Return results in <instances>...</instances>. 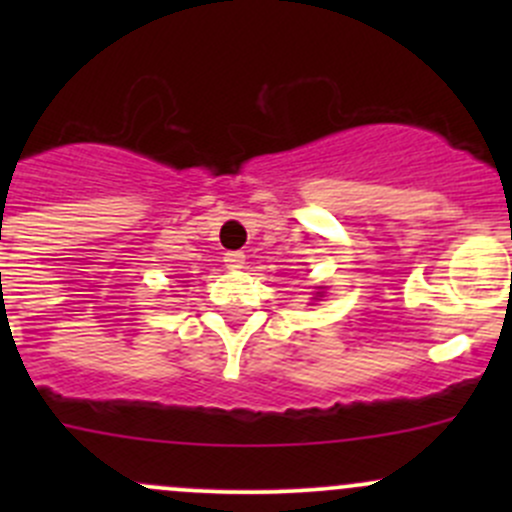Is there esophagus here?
I'll return each instance as SVG.
<instances>
[{"label": "esophagus", "instance_id": "esophagus-1", "mask_svg": "<svg viewBox=\"0 0 512 512\" xmlns=\"http://www.w3.org/2000/svg\"><path fill=\"white\" fill-rule=\"evenodd\" d=\"M225 265L230 267V270H242L245 255H242V252H225Z\"/></svg>", "mask_w": 512, "mask_h": 512}]
</instances>
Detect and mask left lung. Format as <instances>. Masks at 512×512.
<instances>
[{
  "label": "left lung",
  "instance_id": "obj_1",
  "mask_svg": "<svg viewBox=\"0 0 512 512\" xmlns=\"http://www.w3.org/2000/svg\"><path fill=\"white\" fill-rule=\"evenodd\" d=\"M317 297H319V292H317Z\"/></svg>",
  "mask_w": 512,
  "mask_h": 512
}]
</instances>
